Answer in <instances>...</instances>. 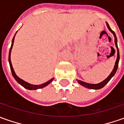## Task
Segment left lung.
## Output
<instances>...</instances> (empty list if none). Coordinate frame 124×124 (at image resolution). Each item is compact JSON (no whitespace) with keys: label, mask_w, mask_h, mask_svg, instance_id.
I'll return each instance as SVG.
<instances>
[{"label":"left lung","mask_w":124,"mask_h":124,"mask_svg":"<svg viewBox=\"0 0 124 124\" xmlns=\"http://www.w3.org/2000/svg\"><path fill=\"white\" fill-rule=\"evenodd\" d=\"M107 23V26L108 28V29L109 30V31L111 32L113 36H114V38H115V46H116V48H117V60H116V62H115V66H114V68L113 69L112 72L111 73V74L108 75V77L105 79L104 81H102V82L99 83H96V84H92V83H86V82H84V81H82L81 80H78L77 79V82L79 83L80 85H81L82 86L85 87H87V88H89V89H92V90H99V89H101L103 87L108 83V81L111 80L113 77L115 75V73L117 70V68H118V64H119V49L118 47H117V37H116V34L113 31V30L111 29V28L109 26L108 23L107 22H106Z\"/></svg>","instance_id":"8db88e82"}]
</instances>
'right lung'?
Listing matches in <instances>:
<instances>
[{
  "instance_id": "obj_1",
  "label": "right lung",
  "mask_w": 124,
  "mask_h": 124,
  "mask_svg": "<svg viewBox=\"0 0 124 124\" xmlns=\"http://www.w3.org/2000/svg\"><path fill=\"white\" fill-rule=\"evenodd\" d=\"M16 33H17V32H16ZM16 34L14 35V37L13 38L12 42H11V48H10L9 54V65H10V69H11V70L13 77H14V79L16 80V81H17V83H19V84H20L22 86H23L24 88H26L27 90H35L41 89V88H43V87H44L47 86V85H49V84L51 83V81L54 80V78H52V79H51L50 80H49L48 81H47V82H45V83H43V84H40V85H33V84H30V83H28L26 81H23V79H20L18 76H17V75H16V73H15V71H14V70H13L12 64H11V49H12L13 45V43H14V39H15Z\"/></svg>"
}]
</instances>
